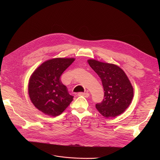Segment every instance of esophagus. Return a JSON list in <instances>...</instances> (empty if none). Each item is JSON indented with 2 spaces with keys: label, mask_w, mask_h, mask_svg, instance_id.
<instances>
[{
  "label": "esophagus",
  "mask_w": 160,
  "mask_h": 160,
  "mask_svg": "<svg viewBox=\"0 0 160 160\" xmlns=\"http://www.w3.org/2000/svg\"><path fill=\"white\" fill-rule=\"evenodd\" d=\"M78 96H83V97H85V98H88V97H89V94L88 93H87V92H79L78 94Z\"/></svg>",
  "instance_id": "34e87169"
}]
</instances>
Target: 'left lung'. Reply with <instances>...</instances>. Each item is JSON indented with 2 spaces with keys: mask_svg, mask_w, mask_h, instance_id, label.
<instances>
[{
  "mask_svg": "<svg viewBox=\"0 0 160 160\" xmlns=\"http://www.w3.org/2000/svg\"><path fill=\"white\" fill-rule=\"evenodd\" d=\"M90 66L100 77L104 90V99L96 108L106 118L122 114L131 104L133 88L124 71L116 64L90 59Z\"/></svg>",
  "mask_w": 160,
  "mask_h": 160,
  "instance_id": "obj_1",
  "label": "left lung"
}]
</instances>
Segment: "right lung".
Listing matches in <instances>:
<instances>
[{
	"label": "right lung",
	"instance_id": "right-lung-1",
	"mask_svg": "<svg viewBox=\"0 0 160 160\" xmlns=\"http://www.w3.org/2000/svg\"><path fill=\"white\" fill-rule=\"evenodd\" d=\"M75 60L57 58L42 63L30 76L28 90L30 99L39 111L50 117L58 116L73 101L60 77Z\"/></svg>",
	"mask_w": 160,
	"mask_h": 160
}]
</instances>
